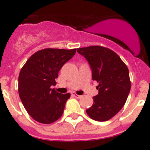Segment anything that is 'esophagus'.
<instances>
[{
  "instance_id": "obj_1",
  "label": "esophagus",
  "mask_w": 150,
  "mask_h": 150,
  "mask_svg": "<svg viewBox=\"0 0 150 150\" xmlns=\"http://www.w3.org/2000/svg\"><path fill=\"white\" fill-rule=\"evenodd\" d=\"M72 95H73L74 97L77 98V99H80V98L82 97V96H80V95H77V94H75V93H72Z\"/></svg>"
}]
</instances>
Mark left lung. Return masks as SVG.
<instances>
[{
  "label": "left lung",
  "mask_w": 150,
  "mask_h": 150,
  "mask_svg": "<svg viewBox=\"0 0 150 150\" xmlns=\"http://www.w3.org/2000/svg\"><path fill=\"white\" fill-rule=\"evenodd\" d=\"M77 51L88 61L92 80L99 83V93L93 97L94 103L86 112L93 120L106 121L119 112L130 93L128 67L108 48L91 46L77 49Z\"/></svg>",
  "instance_id": "1"
}]
</instances>
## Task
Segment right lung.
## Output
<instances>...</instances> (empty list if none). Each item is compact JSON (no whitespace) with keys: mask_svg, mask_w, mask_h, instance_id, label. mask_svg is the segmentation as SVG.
Masks as SVG:
<instances>
[{"mask_svg":"<svg viewBox=\"0 0 150 150\" xmlns=\"http://www.w3.org/2000/svg\"><path fill=\"white\" fill-rule=\"evenodd\" d=\"M76 49H44L34 53L20 70L18 92L22 104L33 119L50 124L63 115L70 93L61 94L51 89L63 65Z\"/></svg>","mask_w":150,"mask_h":150,"instance_id":"obj_1","label":"right lung"}]
</instances>
